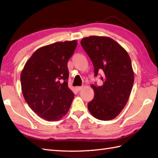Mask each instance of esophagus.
Instances as JSON below:
<instances>
[{"label":"esophagus","mask_w":158,"mask_h":158,"mask_svg":"<svg viewBox=\"0 0 158 158\" xmlns=\"http://www.w3.org/2000/svg\"><path fill=\"white\" fill-rule=\"evenodd\" d=\"M82 89V86H77V87H76V90H77V91H80Z\"/></svg>","instance_id":"obj_1"}]
</instances>
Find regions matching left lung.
I'll return each instance as SVG.
<instances>
[{
  "label": "left lung",
  "mask_w": 158,
  "mask_h": 158,
  "mask_svg": "<svg viewBox=\"0 0 158 158\" xmlns=\"http://www.w3.org/2000/svg\"><path fill=\"white\" fill-rule=\"evenodd\" d=\"M82 48L94 65V76L102 72L101 86L92 84L94 99L88 104L94 117L111 120L124 109L131 93L134 73L127 52L107 36H90L81 41Z\"/></svg>",
  "instance_id": "obj_1"
}]
</instances>
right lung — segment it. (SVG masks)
<instances>
[{
    "label": "right lung",
    "mask_w": 158,
    "mask_h": 158,
    "mask_svg": "<svg viewBox=\"0 0 158 158\" xmlns=\"http://www.w3.org/2000/svg\"><path fill=\"white\" fill-rule=\"evenodd\" d=\"M77 40L56 42L36 50L21 74L23 95L29 106L48 122L67 114L74 94L68 86V61Z\"/></svg>",
    "instance_id": "add662e5"
}]
</instances>
